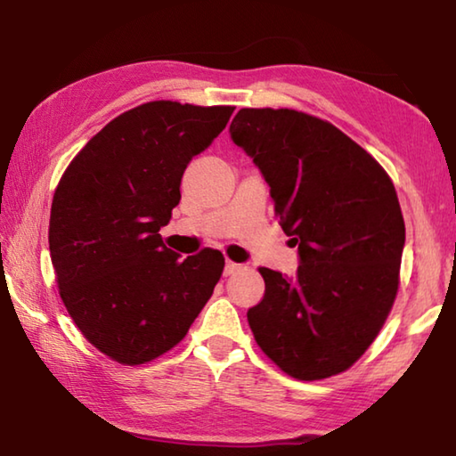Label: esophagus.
Wrapping results in <instances>:
<instances>
[{"instance_id":"1","label":"esophagus","mask_w":456,"mask_h":456,"mask_svg":"<svg viewBox=\"0 0 456 456\" xmlns=\"http://www.w3.org/2000/svg\"><path fill=\"white\" fill-rule=\"evenodd\" d=\"M237 272H241V264H233V261H227L225 269H223V273H225V275H235Z\"/></svg>"}]
</instances>
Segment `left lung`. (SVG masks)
<instances>
[{"instance_id":"left-lung-1","label":"left lung","mask_w":456,"mask_h":456,"mask_svg":"<svg viewBox=\"0 0 456 456\" xmlns=\"http://www.w3.org/2000/svg\"><path fill=\"white\" fill-rule=\"evenodd\" d=\"M231 141L264 175L293 277L259 267L249 307L259 348L285 374L322 380L348 370L380 331L398 291L404 219L390 176L342 130L289 108H241Z\"/></svg>"}]
</instances>
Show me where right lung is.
Segmentation results:
<instances>
[{"label": "right lung", "mask_w": 456, "mask_h": 456, "mask_svg": "<svg viewBox=\"0 0 456 456\" xmlns=\"http://www.w3.org/2000/svg\"><path fill=\"white\" fill-rule=\"evenodd\" d=\"M233 110L136 106L90 138L53 192L50 257L61 302L84 338L120 364L171 350L213 296L221 251L181 259L159 231L179 205L184 168Z\"/></svg>", "instance_id": "right-lung-1"}]
</instances>
